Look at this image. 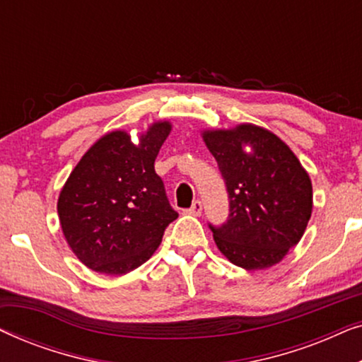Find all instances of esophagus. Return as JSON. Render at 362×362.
Listing matches in <instances>:
<instances>
[{
  "mask_svg": "<svg viewBox=\"0 0 362 362\" xmlns=\"http://www.w3.org/2000/svg\"><path fill=\"white\" fill-rule=\"evenodd\" d=\"M187 212H189L191 216H201V212H202V202L197 199V201H194L192 202V206L189 207V209H187Z\"/></svg>",
  "mask_w": 362,
  "mask_h": 362,
  "instance_id": "34e87169",
  "label": "esophagus"
}]
</instances>
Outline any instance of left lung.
I'll return each instance as SVG.
<instances>
[{"instance_id":"8db88e82","label":"left lung","mask_w":362,"mask_h":362,"mask_svg":"<svg viewBox=\"0 0 362 362\" xmlns=\"http://www.w3.org/2000/svg\"><path fill=\"white\" fill-rule=\"evenodd\" d=\"M202 138L229 194L227 221L209 224L217 249L245 270L279 264L303 237L311 217L308 173L279 136L262 127L242 123L232 130H206Z\"/></svg>"}]
</instances>
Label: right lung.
<instances>
[{
	"instance_id": "obj_1",
	"label": "right lung",
	"mask_w": 362,
	"mask_h": 362,
	"mask_svg": "<svg viewBox=\"0 0 362 362\" xmlns=\"http://www.w3.org/2000/svg\"><path fill=\"white\" fill-rule=\"evenodd\" d=\"M170 132V122L153 123L138 145L127 132L107 133L67 177L59 221L69 247L93 272L125 275L138 269L177 217L155 171Z\"/></svg>"
}]
</instances>
